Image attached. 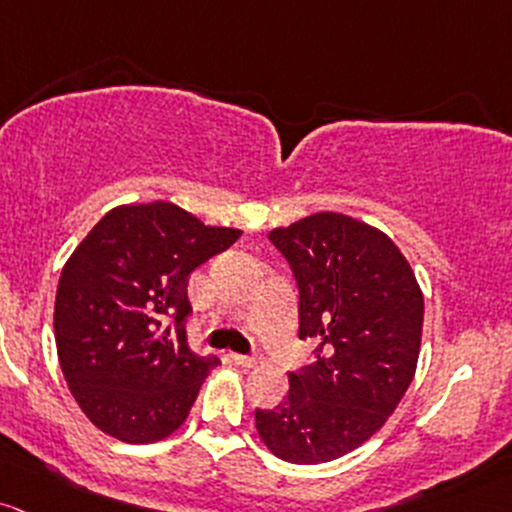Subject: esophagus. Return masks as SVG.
Listing matches in <instances>:
<instances>
[{"instance_id": "esophagus-1", "label": "esophagus", "mask_w": 512, "mask_h": 512, "mask_svg": "<svg viewBox=\"0 0 512 512\" xmlns=\"http://www.w3.org/2000/svg\"><path fill=\"white\" fill-rule=\"evenodd\" d=\"M230 359H233V362L238 364V367H245V369L255 367V364H257V357H250V355H238V352H233V355H230Z\"/></svg>"}]
</instances>
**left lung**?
Wrapping results in <instances>:
<instances>
[{
    "label": "left lung",
    "mask_w": 512,
    "mask_h": 512,
    "mask_svg": "<svg viewBox=\"0 0 512 512\" xmlns=\"http://www.w3.org/2000/svg\"><path fill=\"white\" fill-rule=\"evenodd\" d=\"M269 240L299 284V338L316 362L289 374V393L255 425L272 454L323 464L367 442L411 386L423 338V291L393 240L323 211Z\"/></svg>",
    "instance_id": "8db88e82"
}]
</instances>
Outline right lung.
I'll return each instance as SVG.
<instances>
[{"mask_svg": "<svg viewBox=\"0 0 512 512\" xmlns=\"http://www.w3.org/2000/svg\"><path fill=\"white\" fill-rule=\"evenodd\" d=\"M240 233L204 226L170 201L126 204L65 262L53 316L58 359L75 401L106 435L148 445L187 420L218 364L187 345L189 274Z\"/></svg>", "mask_w": 512, "mask_h": 512, "instance_id": "right-lung-1", "label": "right lung"}]
</instances>
